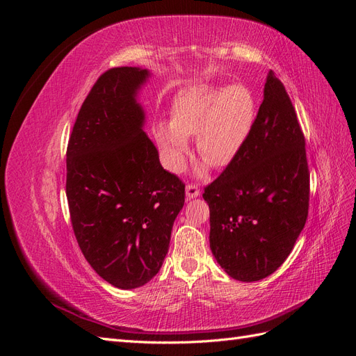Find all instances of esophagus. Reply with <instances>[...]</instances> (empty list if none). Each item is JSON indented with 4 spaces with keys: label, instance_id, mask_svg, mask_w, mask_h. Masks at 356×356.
Instances as JSON below:
<instances>
[{
    "label": "esophagus",
    "instance_id": "esophagus-1",
    "mask_svg": "<svg viewBox=\"0 0 356 356\" xmlns=\"http://www.w3.org/2000/svg\"><path fill=\"white\" fill-rule=\"evenodd\" d=\"M197 196H200V190L197 188V186L188 184V186L186 187V197H187V200L195 199V197H197Z\"/></svg>",
    "mask_w": 356,
    "mask_h": 356
}]
</instances>
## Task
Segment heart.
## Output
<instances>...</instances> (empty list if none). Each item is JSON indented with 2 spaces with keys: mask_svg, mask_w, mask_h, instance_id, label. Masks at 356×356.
Returning a JSON list of instances; mask_svg holds the SVG:
<instances>
[{
  "mask_svg": "<svg viewBox=\"0 0 356 356\" xmlns=\"http://www.w3.org/2000/svg\"><path fill=\"white\" fill-rule=\"evenodd\" d=\"M255 122V98L243 84L200 86L181 92L172 104L170 122H157L154 136L168 170L178 174L196 135L197 152L224 168L239 156Z\"/></svg>",
  "mask_w": 356,
  "mask_h": 356,
  "instance_id": "heart-1",
  "label": "heart"
}]
</instances>
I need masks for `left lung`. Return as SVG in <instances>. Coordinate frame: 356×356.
Here are the masks:
<instances>
[{"label": "left lung", "mask_w": 356, "mask_h": 356, "mask_svg": "<svg viewBox=\"0 0 356 356\" xmlns=\"http://www.w3.org/2000/svg\"><path fill=\"white\" fill-rule=\"evenodd\" d=\"M305 145L293 102L268 71L250 138L203 193L211 251L236 281L267 277L293 251L309 211Z\"/></svg>", "instance_id": "1"}]
</instances>
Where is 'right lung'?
<instances>
[{"label":"right lung","instance_id":"add662e5","mask_svg":"<svg viewBox=\"0 0 356 356\" xmlns=\"http://www.w3.org/2000/svg\"><path fill=\"white\" fill-rule=\"evenodd\" d=\"M149 77L111 68L84 99L67 149V199L88 263L115 288L143 286L169 250L186 186L160 165L136 96Z\"/></svg>","mask_w":356,"mask_h":356}]
</instances>
